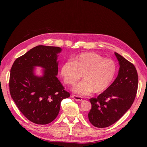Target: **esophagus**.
<instances>
[{
	"instance_id": "1",
	"label": "esophagus",
	"mask_w": 147,
	"mask_h": 147,
	"mask_svg": "<svg viewBox=\"0 0 147 147\" xmlns=\"http://www.w3.org/2000/svg\"><path fill=\"white\" fill-rule=\"evenodd\" d=\"M72 97H73V98H74L75 100H77V101H82V100H83L82 97H80V96H75V95H72Z\"/></svg>"
}]
</instances>
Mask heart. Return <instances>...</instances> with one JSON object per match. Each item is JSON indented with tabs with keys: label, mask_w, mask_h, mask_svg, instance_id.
Instances as JSON below:
<instances>
[{
	"label": "heart",
	"mask_w": 147,
	"mask_h": 147,
	"mask_svg": "<svg viewBox=\"0 0 147 147\" xmlns=\"http://www.w3.org/2000/svg\"><path fill=\"white\" fill-rule=\"evenodd\" d=\"M117 72V65L112 59L93 52L81 53L73 61H66L62 64L60 75L67 84L74 85L82 78L83 80L74 88L78 94L85 96L94 91L100 94L112 84Z\"/></svg>",
	"instance_id": "1"
}]
</instances>
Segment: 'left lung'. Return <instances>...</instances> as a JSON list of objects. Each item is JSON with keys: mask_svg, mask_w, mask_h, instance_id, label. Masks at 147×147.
<instances>
[{"mask_svg": "<svg viewBox=\"0 0 147 147\" xmlns=\"http://www.w3.org/2000/svg\"><path fill=\"white\" fill-rule=\"evenodd\" d=\"M115 55L119 65L117 77L107 90L90 99L88 119L96 127H106L117 122L131 108L136 96L138 75L135 66L118 53Z\"/></svg>", "mask_w": 147, "mask_h": 147, "instance_id": "8db88e82", "label": "left lung"}]
</instances>
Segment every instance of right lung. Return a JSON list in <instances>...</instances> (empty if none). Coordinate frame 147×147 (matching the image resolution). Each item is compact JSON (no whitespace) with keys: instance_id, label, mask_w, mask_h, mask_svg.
I'll return each instance as SVG.
<instances>
[{"instance_id":"right-lung-1","label":"right lung","mask_w":147,"mask_h":147,"mask_svg":"<svg viewBox=\"0 0 147 147\" xmlns=\"http://www.w3.org/2000/svg\"><path fill=\"white\" fill-rule=\"evenodd\" d=\"M57 47L38 45L13 63L10 75V92L18 108L29 121L38 124L52 122L57 116L61 102L69 92L57 78L58 54ZM43 69L42 76L34 74V67Z\"/></svg>"}]
</instances>
